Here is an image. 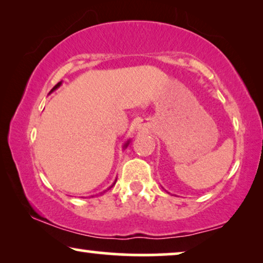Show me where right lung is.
Here are the masks:
<instances>
[{"label": "right lung", "instance_id": "right-lung-1", "mask_svg": "<svg viewBox=\"0 0 263 263\" xmlns=\"http://www.w3.org/2000/svg\"><path fill=\"white\" fill-rule=\"evenodd\" d=\"M60 86H61V82H59V84H57V85H55V86H53V88L51 89V91H50V93H51L52 91H55V89H56V88H59V87H60ZM129 142H130V141H129V140H128V141L124 143V148H127V147H128V145H129ZM115 183H116V181H115ZM115 183H114V184H115ZM114 184H112V185H114ZM112 185H111V186H112Z\"/></svg>", "mask_w": 263, "mask_h": 263}]
</instances>
